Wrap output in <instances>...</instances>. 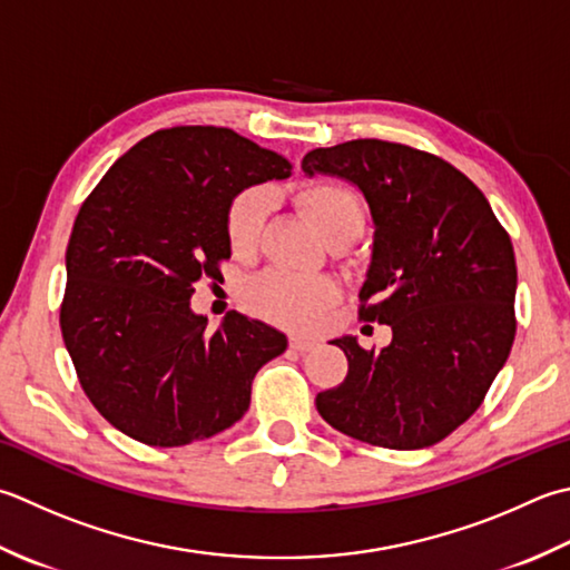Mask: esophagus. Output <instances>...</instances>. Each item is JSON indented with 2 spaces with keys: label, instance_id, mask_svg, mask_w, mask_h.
Instances as JSON below:
<instances>
[{
  "label": "esophagus",
  "instance_id": "34e87169",
  "mask_svg": "<svg viewBox=\"0 0 570 570\" xmlns=\"http://www.w3.org/2000/svg\"><path fill=\"white\" fill-rule=\"evenodd\" d=\"M314 345H316V341L304 338V336H292V338H288V348L296 351V353H308V351H314Z\"/></svg>",
  "mask_w": 570,
  "mask_h": 570
}]
</instances>
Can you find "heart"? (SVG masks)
Here are the masks:
<instances>
[{"instance_id":"1","label":"heart","mask_w":570,"mask_h":570,"mask_svg":"<svg viewBox=\"0 0 570 570\" xmlns=\"http://www.w3.org/2000/svg\"><path fill=\"white\" fill-rule=\"evenodd\" d=\"M298 207L331 244L355 239L365 227V209L358 195L338 183H311L296 193ZM272 209V195L264 187L244 189L227 212V242L237 259H249L262 242L264 222ZM338 296L336 284L323 276H294L266 272L244 288V304L262 318L292 328L308 326L321 308Z\"/></svg>"}]
</instances>
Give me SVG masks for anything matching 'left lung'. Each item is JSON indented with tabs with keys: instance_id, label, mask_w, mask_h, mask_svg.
Segmentation results:
<instances>
[{
	"instance_id": "left-lung-1",
	"label": "left lung",
	"mask_w": 570,
	"mask_h": 570,
	"mask_svg": "<svg viewBox=\"0 0 570 570\" xmlns=\"http://www.w3.org/2000/svg\"><path fill=\"white\" fill-rule=\"evenodd\" d=\"M306 175L348 180L373 217L361 318L387 323L381 351L331 341L348 358L321 417L353 440L422 450L474 415L514 343L517 259L509 234L470 177L438 155L387 140L306 153Z\"/></svg>"
}]
</instances>
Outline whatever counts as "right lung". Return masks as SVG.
<instances>
[{
  "label": "right lung",
  "instance_id": "obj_1",
  "mask_svg": "<svg viewBox=\"0 0 570 570\" xmlns=\"http://www.w3.org/2000/svg\"><path fill=\"white\" fill-rule=\"evenodd\" d=\"M288 175L284 155L229 128L177 126L132 145L78 209L61 333L83 393L122 434L183 448L249 410L286 336L237 311L212 331L189 298L232 256L234 197Z\"/></svg>",
  "mask_w": 570,
  "mask_h": 570
}]
</instances>
